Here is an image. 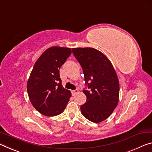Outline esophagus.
Masks as SVG:
<instances>
[{
  "mask_svg": "<svg viewBox=\"0 0 152 152\" xmlns=\"http://www.w3.org/2000/svg\"><path fill=\"white\" fill-rule=\"evenodd\" d=\"M78 92H79L78 89H75V90H72V91H71L72 95H73V96H75L76 94H77Z\"/></svg>",
  "mask_w": 152,
  "mask_h": 152,
  "instance_id": "esophagus-1",
  "label": "esophagus"
}]
</instances>
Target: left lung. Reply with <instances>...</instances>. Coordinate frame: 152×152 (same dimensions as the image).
<instances>
[{
	"label": "left lung",
	"instance_id": "obj_1",
	"mask_svg": "<svg viewBox=\"0 0 152 152\" xmlns=\"http://www.w3.org/2000/svg\"><path fill=\"white\" fill-rule=\"evenodd\" d=\"M75 57L83 69L88 89L83 92L86 102L81 112L93 123L106 120L117 106L119 99V81L113 64L107 56L93 48L72 49Z\"/></svg>",
	"mask_w": 152,
	"mask_h": 152
}]
</instances>
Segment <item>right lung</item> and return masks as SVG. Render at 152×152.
I'll return each mask as SVG.
<instances>
[{
    "instance_id": "1",
    "label": "right lung",
    "mask_w": 152,
    "mask_h": 152,
    "mask_svg": "<svg viewBox=\"0 0 152 152\" xmlns=\"http://www.w3.org/2000/svg\"><path fill=\"white\" fill-rule=\"evenodd\" d=\"M71 54V48L53 46L42 54L35 63L27 83L31 103L39 113L54 116L64 110L71 91L64 89L59 69Z\"/></svg>"
}]
</instances>
